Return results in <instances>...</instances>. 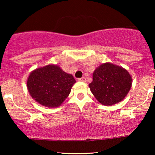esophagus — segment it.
Wrapping results in <instances>:
<instances>
[{
	"label": "esophagus",
	"mask_w": 155,
	"mask_h": 155,
	"mask_svg": "<svg viewBox=\"0 0 155 155\" xmlns=\"http://www.w3.org/2000/svg\"><path fill=\"white\" fill-rule=\"evenodd\" d=\"M78 80H79V81H86V78H85L84 76H83V77L79 78V79Z\"/></svg>",
	"instance_id": "1"
}]
</instances>
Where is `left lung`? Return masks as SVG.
Returning a JSON list of instances; mask_svg holds the SVG:
<instances>
[{
  "label": "left lung",
  "instance_id": "obj_1",
  "mask_svg": "<svg viewBox=\"0 0 155 155\" xmlns=\"http://www.w3.org/2000/svg\"><path fill=\"white\" fill-rule=\"evenodd\" d=\"M92 78L89 84L90 90L95 98L105 106L123 100L132 85L129 73L111 63L102 64L94 71Z\"/></svg>",
  "mask_w": 155,
  "mask_h": 155
}]
</instances>
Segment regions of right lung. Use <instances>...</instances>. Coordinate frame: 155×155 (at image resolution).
I'll list each match as a JSON object with an SVG mask.
<instances>
[{"mask_svg":"<svg viewBox=\"0 0 155 155\" xmlns=\"http://www.w3.org/2000/svg\"><path fill=\"white\" fill-rule=\"evenodd\" d=\"M76 80L59 66L49 65L33 71L27 86L33 99L47 107L59 106L71 92Z\"/></svg>","mask_w":155,"mask_h":155,"instance_id":"add662e5","label":"right lung"}]
</instances>
